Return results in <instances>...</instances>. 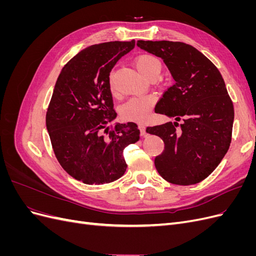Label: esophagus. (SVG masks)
Here are the masks:
<instances>
[{
  "label": "esophagus",
  "mask_w": 256,
  "mask_h": 256,
  "mask_svg": "<svg viewBox=\"0 0 256 256\" xmlns=\"http://www.w3.org/2000/svg\"><path fill=\"white\" fill-rule=\"evenodd\" d=\"M138 130H140V134L141 136H146V130H145V126L144 125H138Z\"/></svg>",
  "instance_id": "34e87169"
}]
</instances>
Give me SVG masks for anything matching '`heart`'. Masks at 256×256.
Masks as SVG:
<instances>
[{
    "instance_id": "b5f03b06",
    "label": "heart",
    "mask_w": 256,
    "mask_h": 256,
    "mask_svg": "<svg viewBox=\"0 0 256 256\" xmlns=\"http://www.w3.org/2000/svg\"><path fill=\"white\" fill-rule=\"evenodd\" d=\"M134 66L144 78L147 80L157 79L162 65L159 58L150 54H142L134 60ZM110 90L114 92V84L110 81ZM156 104V97L154 95H145L134 97L124 104L120 109V116L124 120L144 122L150 115L152 108Z\"/></svg>"
}]
</instances>
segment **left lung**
Instances as JSON below:
<instances>
[{
	"label": "left lung",
	"mask_w": 256,
	"mask_h": 256,
	"mask_svg": "<svg viewBox=\"0 0 256 256\" xmlns=\"http://www.w3.org/2000/svg\"><path fill=\"white\" fill-rule=\"evenodd\" d=\"M136 46L164 60L175 80L154 106V112L175 122L146 129L164 142L154 166L174 184L202 182L218 166L230 144L234 108L222 76L190 44L138 40Z\"/></svg>",
	"instance_id": "1"
}]
</instances>
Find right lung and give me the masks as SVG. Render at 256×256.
Returning <instances> with one entry per match:
<instances>
[{
    "label": "right lung",
    "mask_w": 256,
    "mask_h": 256,
    "mask_svg": "<svg viewBox=\"0 0 256 256\" xmlns=\"http://www.w3.org/2000/svg\"><path fill=\"white\" fill-rule=\"evenodd\" d=\"M134 40L92 44L80 51L62 69L46 115L54 154L65 171L86 184L112 182L126 172L122 152L136 143L134 122L109 124L116 118L110 72Z\"/></svg>",
    "instance_id": "1"
}]
</instances>
